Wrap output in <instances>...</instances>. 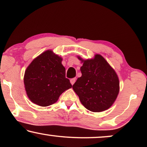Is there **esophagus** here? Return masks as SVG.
Returning <instances> with one entry per match:
<instances>
[{
    "mask_svg": "<svg viewBox=\"0 0 147 147\" xmlns=\"http://www.w3.org/2000/svg\"><path fill=\"white\" fill-rule=\"evenodd\" d=\"M76 80V78H72V79L70 80V82H71V85H74V84L75 83Z\"/></svg>",
    "mask_w": 147,
    "mask_h": 147,
    "instance_id": "1",
    "label": "esophagus"
}]
</instances>
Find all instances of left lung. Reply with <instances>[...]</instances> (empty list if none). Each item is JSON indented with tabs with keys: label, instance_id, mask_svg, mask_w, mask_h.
I'll use <instances>...</instances> for the list:
<instances>
[{
	"label": "left lung",
	"instance_id": "left-lung-1",
	"mask_svg": "<svg viewBox=\"0 0 147 147\" xmlns=\"http://www.w3.org/2000/svg\"><path fill=\"white\" fill-rule=\"evenodd\" d=\"M83 65L82 76L72 86L84 107L94 112L108 110L117 98L120 90L118 75L100 54L90 59L78 56Z\"/></svg>",
	"mask_w": 147,
	"mask_h": 147
}]
</instances>
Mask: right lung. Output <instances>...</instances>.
Listing matches in <instances>:
<instances>
[{
	"mask_svg": "<svg viewBox=\"0 0 147 147\" xmlns=\"http://www.w3.org/2000/svg\"><path fill=\"white\" fill-rule=\"evenodd\" d=\"M62 59L52 50H47L35 58L26 69L24 84L33 103L40 106L51 105L63 92L72 87L65 78Z\"/></svg>",
	"mask_w": 147,
	"mask_h": 147,
	"instance_id": "1",
	"label": "right lung"
}]
</instances>
